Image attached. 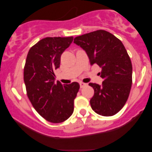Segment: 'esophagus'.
<instances>
[{"label": "esophagus", "mask_w": 152, "mask_h": 152, "mask_svg": "<svg viewBox=\"0 0 152 152\" xmlns=\"http://www.w3.org/2000/svg\"><path fill=\"white\" fill-rule=\"evenodd\" d=\"M79 84H80V87H81V88H83V87L84 86H86V83H83V82H80L79 83Z\"/></svg>", "instance_id": "1"}]
</instances>
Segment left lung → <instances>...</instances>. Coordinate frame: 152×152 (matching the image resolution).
Here are the masks:
<instances>
[{"mask_svg": "<svg viewBox=\"0 0 152 152\" xmlns=\"http://www.w3.org/2000/svg\"><path fill=\"white\" fill-rule=\"evenodd\" d=\"M74 43L88 55L91 65L102 68V85L89 83L94 95L91 106L96 114L111 116L126 104L132 83V65L123 43L111 33L98 30L77 36Z\"/></svg>", "mask_w": 152, "mask_h": 152, "instance_id": "left-lung-1", "label": "left lung"}]
</instances>
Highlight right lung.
<instances>
[{"mask_svg": "<svg viewBox=\"0 0 152 152\" xmlns=\"http://www.w3.org/2000/svg\"><path fill=\"white\" fill-rule=\"evenodd\" d=\"M71 37H47L28 53L23 79L29 100L36 111L48 121L61 123L74 112V102L79 89L77 82H55L53 71L60 67L61 56L73 41Z\"/></svg>", "mask_w": 152, "mask_h": 152, "instance_id": "add662e5", "label": "right lung"}]
</instances>
